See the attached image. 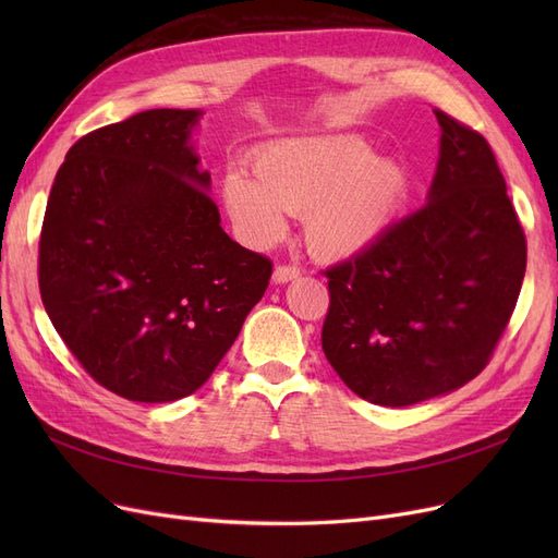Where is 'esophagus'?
<instances>
[{
    "mask_svg": "<svg viewBox=\"0 0 558 558\" xmlns=\"http://www.w3.org/2000/svg\"><path fill=\"white\" fill-rule=\"evenodd\" d=\"M300 277V267L298 265H277L275 267V275H272V279H275V283H286V281H291V279H298Z\"/></svg>",
    "mask_w": 558,
    "mask_h": 558,
    "instance_id": "1",
    "label": "esophagus"
}]
</instances>
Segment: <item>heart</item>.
Masks as SVG:
<instances>
[{
  "label": "heart",
  "instance_id": "1",
  "mask_svg": "<svg viewBox=\"0 0 558 558\" xmlns=\"http://www.w3.org/2000/svg\"><path fill=\"white\" fill-rule=\"evenodd\" d=\"M223 199L253 244L277 242L286 214L305 216L320 258H347L377 242L408 199V177L359 137L293 140L263 148L256 174L230 167Z\"/></svg>",
  "mask_w": 558,
  "mask_h": 558
}]
</instances>
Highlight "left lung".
Returning a JSON list of instances; mask_svg holds the SVG:
<instances>
[{"instance_id":"1","label":"left lung","mask_w":558,"mask_h":558,"mask_svg":"<svg viewBox=\"0 0 558 558\" xmlns=\"http://www.w3.org/2000/svg\"><path fill=\"white\" fill-rule=\"evenodd\" d=\"M440 160L428 202L326 269L320 344L353 393L408 408L492 361L526 272V234L477 130L435 109Z\"/></svg>"}]
</instances>
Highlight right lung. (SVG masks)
I'll list each match as a JSON object with an SVG mask.
<instances>
[{
    "label": "right lung",
    "instance_id": "right-lung-1",
    "mask_svg": "<svg viewBox=\"0 0 558 558\" xmlns=\"http://www.w3.org/2000/svg\"><path fill=\"white\" fill-rule=\"evenodd\" d=\"M199 109H150L70 148L48 195L39 291L107 391L195 393L263 298L272 260L232 242L189 144Z\"/></svg>",
    "mask_w": 558,
    "mask_h": 558
}]
</instances>
